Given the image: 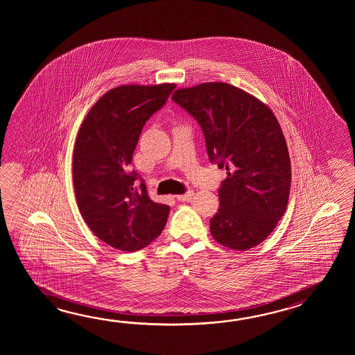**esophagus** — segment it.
<instances>
[{
	"instance_id": "esophagus-1",
	"label": "esophagus",
	"mask_w": 355,
	"mask_h": 355,
	"mask_svg": "<svg viewBox=\"0 0 355 355\" xmlns=\"http://www.w3.org/2000/svg\"><path fill=\"white\" fill-rule=\"evenodd\" d=\"M193 196H194V193H193V191H188V193H185V194L176 196V199H178V200H180V202H189Z\"/></svg>"
}]
</instances>
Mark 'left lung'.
I'll list each match as a JSON object with an SVG mask.
<instances>
[{"label": "left lung", "mask_w": 355, "mask_h": 355, "mask_svg": "<svg viewBox=\"0 0 355 355\" xmlns=\"http://www.w3.org/2000/svg\"><path fill=\"white\" fill-rule=\"evenodd\" d=\"M171 98L202 127L211 162L226 166L213 239L237 251L257 246L283 217L291 190L287 142L272 109L226 83L178 89Z\"/></svg>", "instance_id": "1"}]
</instances>
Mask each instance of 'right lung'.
I'll return each mask as SVG.
<instances>
[{
	"label": "right lung",
	"mask_w": 355,
	"mask_h": 355,
	"mask_svg": "<svg viewBox=\"0 0 355 355\" xmlns=\"http://www.w3.org/2000/svg\"><path fill=\"white\" fill-rule=\"evenodd\" d=\"M174 83L123 85L107 91L85 116L73 150V187L80 213L101 241L138 251L159 237L170 207L150 199L129 173L146 121L166 103Z\"/></svg>",
	"instance_id": "obj_1"
}]
</instances>
